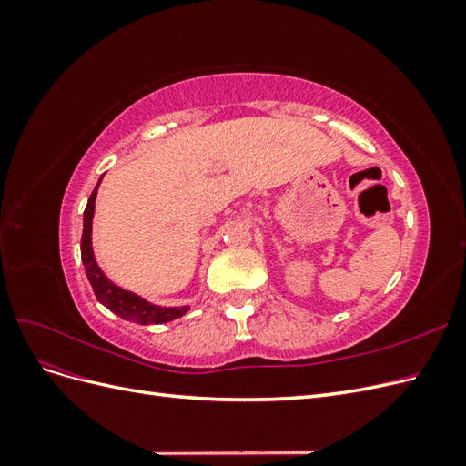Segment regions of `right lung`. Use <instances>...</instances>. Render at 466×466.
I'll return each instance as SVG.
<instances>
[{
  "instance_id": "add662e5",
  "label": "right lung",
  "mask_w": 466,
  "mask_h": 466,
  "mask_svg": "<svg viewBox=\"0 0 466 466\" xmlns=\"http://www.w3.org/2000/svg\"><path fill=\"white\" fill-rule=\"evenodd\" d=\"M105 177V175H103ZM103 177L98 178L95 190L89 196L86 211H83V235H81V260L86 266V274L98 303H103L108 311L118 315L124 320H132L137 324H163L175 320L190 311V305H155L147 301L142 295L130 289H124L112 281L101 266H98L93 250V218H95V200L98 187H101Z\"/></svg>"
}]
</instances>
